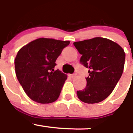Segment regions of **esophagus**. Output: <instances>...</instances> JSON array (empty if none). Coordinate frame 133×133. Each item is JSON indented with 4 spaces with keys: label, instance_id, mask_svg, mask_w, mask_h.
<instances>
[{
    "label": "esophagus",
    "instance_id": "1",
    "mask_svg": "<svg viewBox=\"0 0 133 133\" xmlns=\"http://www.w3.org/2000/svg\"><path fill=\"white\" fill-rule=\"evenodd\" d=\"M69 76H70V77H75V76H76V74H69Z\"/></svg>",
    "mask_w": 133,
    "mask_h": 133
}]
</instances>
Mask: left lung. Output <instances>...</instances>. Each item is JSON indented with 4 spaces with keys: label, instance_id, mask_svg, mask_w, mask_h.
<instances>
[{
    "label": "left lung",
    "instance_id": "obj_1",
    "mask_svg": "<svg viewBox=\"0 0 133 133\" xmlns=\"http://www.w3.org/2000/svg\"><path fill=\"white\" fill-rule=\"evenodd\" d=\"M80 63L89 69L87 85L77 91L79 99L86 103L103 101L120 79L125 65V53L119 44L107 38H97L75 42Z\"/></svg>",
    "mask_w": 133,
    "mask_h": 133
}]
</instances>
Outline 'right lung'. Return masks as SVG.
Returning a JSON list of instances; mask_svg holds the SVG:
<instances>
[{"label": "right lung", "mask_w": 133, "mask_h": 133, "mask_svg": "<svg viewBox=\"0 0 133 133\" xmlns=\"http://www.w3.org/2000/svg\"><path fill=\"white\" fill-rule=\"evenodd\" d=\"M69 41L38 38L23 46L14 59L15 71L26 95L40 103L58 99L67 75L57 69L56 61Z\"/></svg>", "instance_id": "add662e5"}]
</instances>
